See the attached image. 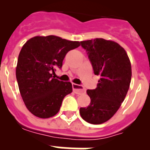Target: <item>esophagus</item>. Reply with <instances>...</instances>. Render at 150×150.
Here are the masks:
<instances>
[{
    "instance_id": "34e87169",
    "label": "esophagus",
    "mask_w": 150,
    "mask_h": 150,
    "mask_svg": "<svg viewBox=\"0 0 150 150\" xmlns=\"http://www.w3.org/2000/svg\"><path fill=\"white\" fill-rule=\"evenodd\" d=\"M72 87L73 91L76 95H81V94L84 93L85 91H86V89L84 88V87H83L82 86H79L77 84H75V83H73Z\"/></svg>"
}]
</instances>
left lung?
<instances>
[{
    "instance_id": "left-lung-1",
    "label": "left lung",
    "mask_w": 150,
    "mask_h": 150,
    "mask_svg": "<svg viewBox=\"0 0 150 150\" xmlns=\"http://www.w3.org/2000/svg\"><path fill=\"white\" fill-rule=\"evenodd\" d=\"M80 43L100 79L95 89L87 90L91 102L87 107H81L79 113L87 122L102 124L113 116L126 96L132 65L125 50L114 41L96 38Z\"/></svg>"
}]
</instances>
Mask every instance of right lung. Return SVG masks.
Listing matches in <instances>:
<instances>
[{
  "label": "right lung",
  "mask_w": 150,
  "mask_h": 150,
  "mask_svg": "<svg viewBox=\"0 0 150 150\" xmlns=\"http://www.w3.org/2000/svg\"><path fill=\"white\" fill-rule=\"evenodd\" d=\"M80 46L54 35L36 36L22 46L16 75L21 96L27 109L42 119L54 116L64 98L72 92L70 82L60 81L52 74L61 68L66 54Z\"/></svg>",
  "instance_id": "obj_1"
}]
</instances>
